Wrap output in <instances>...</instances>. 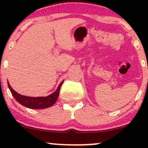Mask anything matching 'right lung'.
Listing matches in <instances>:
<instances>
[{
	"label": "right lung",
	"mask_w": 148,
	"mask_h": 148,
	"mask_svg": "<svg viewBox=\"0 0 148 148\" xmlns=\"http://www.w3.org/2000/svg\"><path fill=\"white\" fill-rule=\"evenodd\" d=\"M62 83H63V81L59 85L56 90L51 95L47 97H32L21 95L12 89L9 83H8V85L12 96L18 103L27 108H34V109H42V108H49V107L51 106L57 101Z\"/></svg>",
	"instance_id": "add662e5"
}]
</instances>
